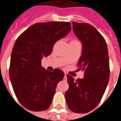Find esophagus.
I'll return each instance as SVG.
<instances>
[{"mask_svg": "<svg viewBox=\"0 0 121 121\" xmlns=\"http://www.w3.org/2000/svg\"><path fill=\"white\" fill-rule=\"evenodd\" d=\"M63 80H64V81H66V80H67V76H66V74H65Z\"/></svg>", "mask_w": 121, "mask_h": 121, "instance_id": "obj_1", "label": "esophagus"}]
</instances>
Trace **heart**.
<instances>
[{"mask_svg":"<svg viewBox=\"0 0 121 121\" xmlns=\"http://www.w3.org/2000/svg\"><path fill=\"white\" fill-rule=\"evenodd\" d=\"M76 41V40H73V41Z\"/></svg>","mask_w":121,"mask_h":121,"instance_id":"1","label":"heart"}]
</instances>
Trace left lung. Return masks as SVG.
<instances>
[{
    "mask_svg": "<svg viewBox=\"0 0 121 121\" xmlns=\"http://www.w3.org/2000/svg\"><path fill=\"white\" fill-rule=\"evenodd\" d=\"M73 30L82 44L78 63L84 78L75 80L67 75L69 88L65 92L68 108L75 113H86L96 107L107 88L110 76L108 49L105 39L86 23L73 22Z\"/></svg>",
    "mask_w": 121,
    "mask_h": 121,
    "instance_id": "obj_1",
    "label": "left lung"
}]
</instances>
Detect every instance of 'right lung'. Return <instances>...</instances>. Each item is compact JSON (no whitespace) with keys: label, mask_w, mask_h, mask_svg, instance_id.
<instances>
[{"label":"right lung","mask_w":121,"mask_h":121,"mask_svg":"<svg viewBox=\"0 0 121 121\" xmlns=\"http://www.w3.org/2000/svg\"><path fill=\"white\" fill-rule=\"evenodd\" d=\"M68 22H39L28 27L18 37L10 57L9 77L19 102L29 111L49 107L58 83L64 73L41 66L43 57L51 55L53 46L71 31Z\"/></svg>","instance_id":"right-lung-1"}]
</instances>
